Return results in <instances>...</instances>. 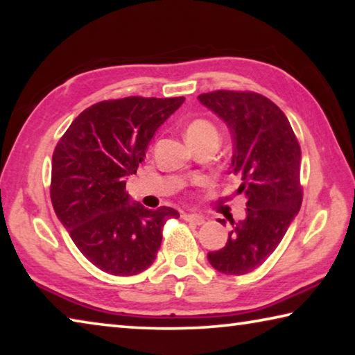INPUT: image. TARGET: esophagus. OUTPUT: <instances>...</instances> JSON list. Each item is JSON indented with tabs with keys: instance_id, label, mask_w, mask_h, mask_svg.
Segmentation results:
<instances>
[{
	"instance_id": "esophagus-1",
	"label": "esophagus",
	"mask_w": 355,
	"mask_h": 355,
	"mask_svg": "<svg viewBox=\"0 0 355 355\" xmlns=\"http://www.w3.org/2000/svg\"><path fill=\"white\" fill-rule=\"evenodd\" d=\"M183 219L188 222H192V224H196V225H202L203 222H205V218H203L202 214H196V213H184Z\"/></svg>"
}]
</instances>
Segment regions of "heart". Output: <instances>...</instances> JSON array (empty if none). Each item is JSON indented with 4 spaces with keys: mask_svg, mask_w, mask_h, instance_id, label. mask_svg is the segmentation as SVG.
<instances>
[{
    "mask_svg": "<svg viewBox=\"0 0 355 355\" xmlns=\"http://www.w3.org/2000/svg\"><path fill=\"white\" fill-rule=\"evenodd\" d=\"M207 136H218V131H216L214 125L209 123L208 120H203V119L191 120L188 127H186V139L188 141H197Z\"/></svg>",
    "mask_w": 355,
    "mask_h": 355,
    "instance_id": "1",
    "label": "heart"
}]
</instances>
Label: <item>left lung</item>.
<instances>
[{"label":"left lung","mask_w":355,"mask_h":355,"mask_svg":"<svg viewBox=\"0 0 355 355\" xmlns=\"http://www.w3.org/2000/svg\"><path fill=\"white\" fill-rule=\"evenodd\" d=\"M199 101L230 130L228 173L241 177L238 194L248 199L245 218L228 219L227 243L208 252V261L222 274L243 275L268 260L299 213L300 147L285 114L260 94L216 91L199 95Z\"/></svg>","instance_id":"obj_1"}]
</instances>
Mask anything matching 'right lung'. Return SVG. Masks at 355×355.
Masks as SVG:
<instances>
[{
	"mask_svg": "<svg viewBox=\"0 0 355 355\" xmlns=\"http://www.w3.org/2000/svg\"><path fill=\"white\" fill-rule=\"evenodd\" d=\"M184 97H127L92 105L53 153L51 203L81 254L101 271L136 275L152 266L163 227L177 209L152 211L127 194V180L146 158L155 131Z\"/></svg>",
	"mask_w": 355,
	"mask_h": 355,
	"instance_id": "add662e5",
	"label": "right lung"
}]
</instances>
